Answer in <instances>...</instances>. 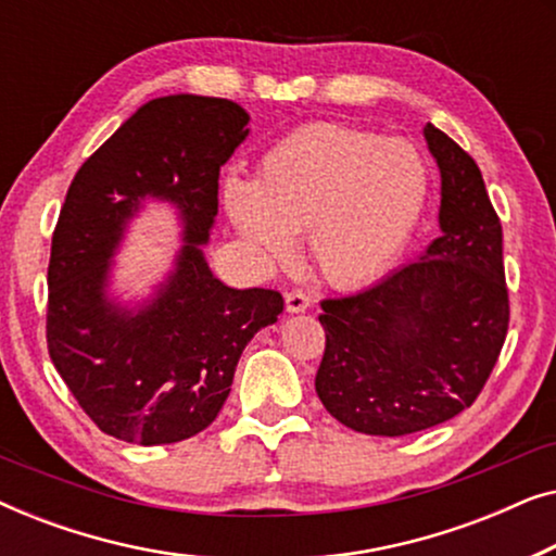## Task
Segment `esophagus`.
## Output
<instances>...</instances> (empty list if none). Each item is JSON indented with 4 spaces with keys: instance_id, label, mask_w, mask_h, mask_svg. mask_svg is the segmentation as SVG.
<instances>
[{
    "instance_id": "esophagus-1",
    "label": "esophagus",
    "mask_w": 556,
    "mask_h": 556,
    "mask_svg": "<svg viewBox=\"0 0 556 556\" xmlns=\"http://www.w3.org/2000/svg\"><path fill=\"white\" fill-rule=\"evenodd\" d=\"M311 306V299L303 291H288L286 293V311L288 314H303Z\"/></svg>"
}]
</instances>
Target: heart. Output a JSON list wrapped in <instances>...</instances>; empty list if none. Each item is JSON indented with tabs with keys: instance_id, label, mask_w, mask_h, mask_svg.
Wrapping results in <instances>:
<instances>
[{
	"instance_id": "b5f03b06",
	"label": "heart",
	"mask_w": 556,
	"mask_h": 556,
	"mask_svg": "<svg viewBox=\"0 0 556 556\" xmlns=\"http://www.w3.org/2000/svg\"><path fill=\"white\" fill-rule=\"evenodd\" d=\"M225 210L263 263H286L306 235L316 270L339 288L375 280L413 238L428 200V166L405 139L337 124L299 128L257 166L227 179Z\"/></svg>"
}]
</instances>
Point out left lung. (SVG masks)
<instances>
[{"label": "left lung", "mask_w": 556, "mask_h": 556, "mask_svg": "<svg viewBox=\"0 0 556 556\" xmlns=\"http://www.w3.org/2000/svg\"><path fill=\"white\" fill-rule=\"evenodd\" d=\"M440 238L420 261L346 299L321 301L316 394L364 435H409L451 420L481 394L508 331L504 235L481 169L432 124Z\"/></svg>", "instance_id": "left-lung-1"}]
</instances>
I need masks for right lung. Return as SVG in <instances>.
Listing matches in <instances>:
<instances>
[{"label": "right lung", "instance_id": "obj_1", "mask_svg": "<svg viewBox=\"0 0 556 556\" xmlns=\"http://www.w3.org/2000/svg\"><path fill=\"white\" fill-rule=\"evenodd\" d=\"M248 121L227 98H154L67 189L50 250L48 349L105 435L164 445L202 432L230 394L242 349L283 311L278 291L225 286L202 253L219 166L245 141ZM147 199L178 207L186 245L155 295L128 309L108 295L110 261Z\"/></svg>", "mask_w": 556, "mask_h": 556}]
</instances>
